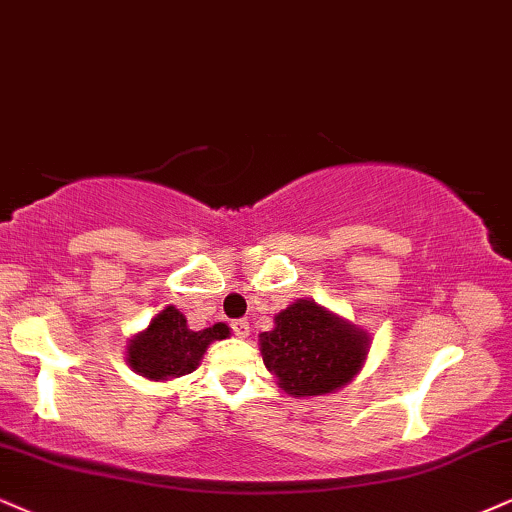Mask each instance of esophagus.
I'll list each match as a JSON object with an SVG mask.
<instances>
[{
  "label": "esophagus",
  "mask_w": 512,
  "mask_h": 512,
  "mask_svg": "<svg viewBox=\"0 0 512 512\" xmlns=\"http://www.w3.org/2000/svg\"><path fill=\"white\" fill-rule=\"evenodd\" d=\"M232 332H235L239 339H246L249 337V323H246V320H235V323H232Z\"/></svg>",
  "instance_id": "34e87169"
}]
</instances>
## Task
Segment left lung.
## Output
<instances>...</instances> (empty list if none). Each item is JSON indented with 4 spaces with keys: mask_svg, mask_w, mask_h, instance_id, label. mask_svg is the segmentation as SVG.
<instances>
[{
    "mask_svg": "<svg viewBox=\"0 0 512 512\" xmlns=\"http://www.w3.org/2000/svg\"><path fill=\"white\" fill-rule=\"evenodd\" d=\"M263 365L289 396H325L361 372L370 334L313 299H296L258 334Z\"/></svg>",
    "mask_w": 512,
    "mask_h": 512,
    "instance_id": "8db88e82",
    "label": "left lung"
}]
</instances>
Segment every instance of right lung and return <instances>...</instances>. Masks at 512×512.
<instances>
[{"label": "right lung", "instance_id": "right-lung-1", "mask_svg": "<svg viewBox=\"0 0 512 512\" xmlns=\"http://www.w3.org/2000/svg\"><path fill=\"white\" fill-rule=\"evenodd\" d=\"M230 337V327L216 323L206 330H189L180 308H161L142 332L132 334L125 346V363L151 382H168L199 368L208 346Z\"/></svg>", "mask_w": 512, "mask_h": 512}]
</instances>
